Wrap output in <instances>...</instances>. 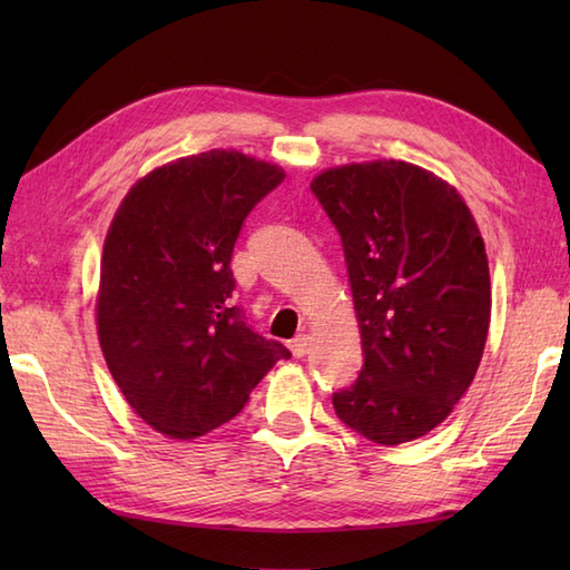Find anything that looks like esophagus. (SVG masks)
I'll list each match as a JSON object with an SVG mask.
<instances>
[{
  "label": "esophagus",
  "mask_w": 570,
  "mask_h": 570,
  "mask_svg": "<svg viewBox=\"0 0 570 570\" xmlns=\"http://www.w3.org/2000/svg\"><path fill=\"white\" fill-rule=\"evenodd\" d=\"M308 345H311V337L308 335H296L292 343H288V347H292L294 357H304L308 353Z\"/></svg>",
  "instance_id": "esophagus-1"
}]
</instances>
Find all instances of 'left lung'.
I'll use <instances>...</instances> for the list:
<instances>
[{"mask_svg": "<svg viewBox=\"0 0 570 570\" xmlns=\"http://www.w3.org/2000/svg\"><path fill=\"white\" fill-rule=\"evenodd\" d=\"M343 239L365 362L333 394L382 445L426 435L475 380L490 328L485 242L460 193L406 161L328 168L311 184Z\"/></svg>", "mask_w": 570, "mask_h": 570, "instance_id": "1", "label": "left lung"}]
</instances>
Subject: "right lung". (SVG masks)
<instances>
[{"instance_id": "add662e5", "label": "right lung", "mask_w": 570, "mask_h": 570, "mask_svg": "<svg viewBox=\"0 0 570 570\" xmlns=\"http://www.w3.org/2000/svg\"><path fill=\"white\" fill-rule=\"evenodd\" d=\"M284 176L213 149L154 168L115 213L100 264V347L129 406L168 439L235 419L264 374L292 357L249 328L229 269L242 223Z\"/></svg>"}]
</instances>
